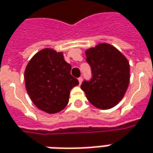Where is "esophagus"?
Returning <instances> with one entry per match:
<instances>
[{"label": "esophagus", "mask_w": 153, "mask_h": 153, "mask_svg": "<svg viewBox=\"0 0 153 153\" xmlns=\"http://www.w3.org/2000/svg\"><path fill=\"white\" fill-rule=\"evenodd\" d=\"M78 80H79V85H81V83H82V80H83L82 77H79V78L78 79Z\"/></svg>", "instance_id": "obj_1"}]
</instances>
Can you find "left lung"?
I'll return each mask as SVG.
<instances>
[{"mask_svg":"<svg viewBox=\"0 0 153 153\" xmlns=\"http://www.w3.org/2000/svg\"><path fill=\"white\" fill-rule=\"evenodd\" d=\"M92 79L84 81L81 89L94 106L101 110L116 106L124 97L130 82V64L116 48L99 43L85 50Z\"/></svg>","mask_w":153,"mask_h":153,"instance_id":"left-lung-1","label":"left lung"}]
</instances>
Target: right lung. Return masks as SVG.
I'll use <instances>...</instances> for the list:
<instances>
[{"label": "right lung", "mask_w": 153, "mask_h": 153, "mask_svg": "<svg viewBox=\"0 0 153 153\" xmlns=\"http://www.w3.org/2000/svg\"><path fill=\"white\" fill-rule=\"evenodd\" d=\"M70 70L71 65L64 60L63 52L49 48L37 52L30 59L24 72L25 85L39 110L54 114L68 105L70 90L79 85Z\"/></svg>", "instance_id": "right-lung-1"}]
</instances>
